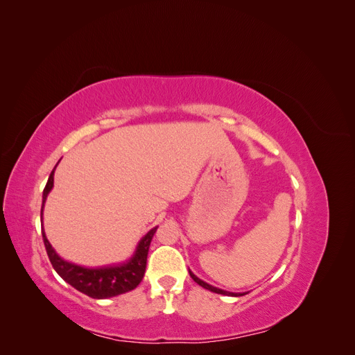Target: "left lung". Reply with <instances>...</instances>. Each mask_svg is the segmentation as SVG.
<instances>
[{
	"label": "left lung",
	"instance_id": "1",
	"mask_svg": "<svg viewBox=\"0 0 355 355\" xmlns=\"http://www.w3.org/2000/svg\"><path fill=\"white\" fill-rule=\"evenodd\" d=\"M189 275H191V278L192 280H194L197 284H200L201 287H204V288H207V290H210V292H213V293H219V295H227V296H244V295H247L249 292H241V293H234V292H227V290H222V288H218V287H214V286H211V284H209V283H206V282H202L201 278H198L194 272L192 271H189Z\"/></svg>",
	"mask_w": 355,
	"mask_h": 355
}]
</instances>
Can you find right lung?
Returning <instances> with one entry per match:
<instances>
[{
    "instance_id": "1",
    "label": "right lung",
    "mask_w": 355,
    "mask_h": 355,
    "mask_svg": "<svg viewBox=\"0 0 355 355\" xmlns=\"http://www.w3.org/2000/svg\"><path fill=\"white\" fill-rule=\"evenodd\" d=\"M56 167L51 170L47 185L44 191H42L41 228H42V210H44L47 196L53 189V184H55ZM157 228L158 227H154L144 235L141 241L137 243L136 250L130 259L120 263L98 266V268L81 266L63 259V257H60L56 253V250L51 247L50 241L46 237L44 228H42V241H44L49 259L53 268H55V271L63 278V280H65L68 284H71L73 288H77L78 292L87 295L93 299H108V297H114V296L130 292V290L136 288L139 283L142 282L145 270H146V257L149 252V245H151Z\"/></svg>"
}]
</instances>
